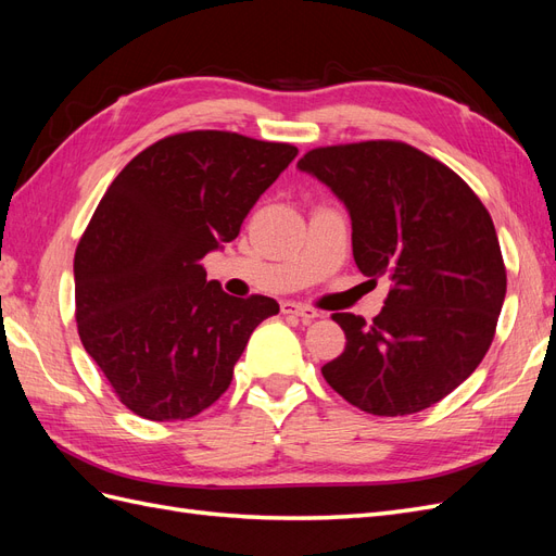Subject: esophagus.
Listing matches in <instances>:
<instances>
[{
    "label": "esophagus",
    "mask_w": 556,
    "mask_h": 556,
    "mask_svg": "<svg viewBox=\"0 0 556 556\" xmlns=\"http://www.w3.org/2000/svg\"><path fill=\"white\" fill-rule=\"evenodd\" d=\"M280 311L285 315H296L304 319V323H313V319L319 317V313L315 308H308V306H301V304H294V301H285V304L280 306Z\"/></svg>",
    "instance_id": "esophagus-1"
}]
</instances>
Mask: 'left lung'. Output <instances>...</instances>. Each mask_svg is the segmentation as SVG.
<instances>
[{"label":"left lung","instance_id":"8db88e82","mask_svg":"<svg viewBox=\"0 0 556 556\" xmlns=\"http://www.w3.org/2000/svg\"><path fill=\"white\" fill-rule=\"evenodd\" d=\"M296 169L343 201L359 271L392 282L371 325L333 315L348 343L323 366L325 380L371 415L433 406L476 371L506 299L490 213L457 174L408 143L315 148Z\"/></svg>","mask_w":556,"mask_h":556}]
</instances>
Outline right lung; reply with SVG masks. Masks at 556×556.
<instances>
[{
    "instance_id": "add662e5",
    "label": "right lung",
    "mask_w": 556,
    "mask_h": 556,
    "mask_svg": "<svg viewBox=\"0 0 556 556\" xmlns=\"http://www.w3.org/2000/svg\"><path fill=\"white\" fill-rule=\"evenodd\" d=\"M299 150L231 131H185L134 157L99 201L74 257L83 348L125 406L153 422L225 394L274 299H237L201 266L223 250Z\"/></svg>"
}]
</instances>
